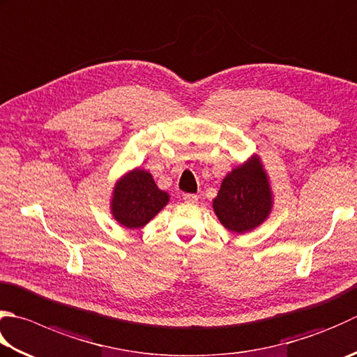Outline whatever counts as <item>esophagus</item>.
<instances>
[{
	"label": "esophagus",
	"mask_w": 357,
	"mask_h": 357,
	"mask_svg": "<svg viewBox=\"0 0 357 357\" xmlns=\"http://www.w3.org/2000/svg\"><path fill=\"white\" fill-rule=\"evenodd\" d=\"M184 201H185V202H198V195H195V193H185V195H184Z\"/></svg>",
	"instance_id": "1"
}]
</instances>
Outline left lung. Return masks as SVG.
<instances>
[{
    "label": "left lung",
    "mask_w": 357,
    "mask_h": 357,
    "mask_svg": "<svg viewBox=\"0 0 357 357\" xmlns=\"http://www.w3.org/2000/svg\"><path fill=\"white\" fill-rule=\"evenodd\" d=\"M221 225L236 234L260 226L271 211L268 178L257 159L229 173L213 199Z\"/></svg>",
    "instance_id": "left-lung-1"
}]
</instances>
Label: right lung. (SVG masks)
Here are the masks:
<instances>
[{"label":"right lung","mask_w":357,"mask_h":357,"mask_svg":"<svg viewBox=\"0 0 357 357\" xmlns=\"http://www.w3.org/2000/svg\"><path fill=\"white\" fill-rule=\"evenodd\" d=\"M167 202L169 195L159 190L151 174L137 169L119 181L111 208L121 225L137 229L145 226Z\"/></svg>","instance_id":"1"}]
</instances>
